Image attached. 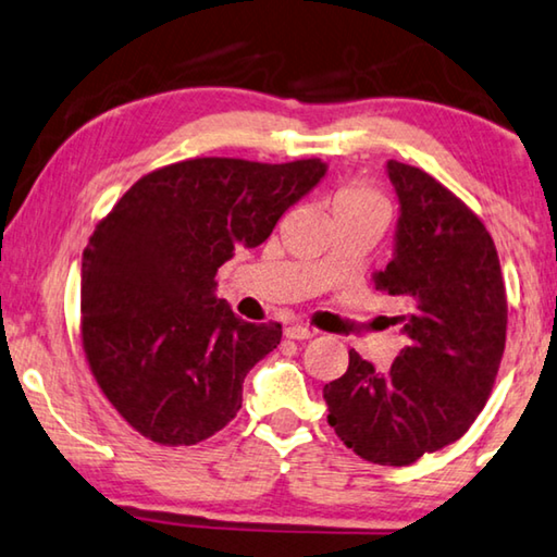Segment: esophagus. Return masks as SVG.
<instances>
[{"label": "esophagus", "instance_id": "1", "mask_svg": "<svg viewBox=\"0 0 557 557\" xmlns=\"http://www.w3.org/2000/svg\"><path fill=\"white\" fill-rule=\"evenodd\" d=\"M285 335L289 339H310V337H314V330L307 325H289V327H285Z\"/></svg>", "mask_w": 557, "mask_h": 557}]
</instances>
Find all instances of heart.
Returning <instances> with one entry per match:
<instances>
[{
  "label": "heart",
  "mask_w": 557,
  "mask_h": 557,
  "mask_svg": "<svg viewBox=\"0 0 557 557\" xmlns=\"http://www.w3.org/2000/svg\"><path fill=\"white\" fill-rule=\"evenodd\" d=\"M360 207H385L383 197H380L375 189L364 185H345L339 187L335 195H332V214L343 210H360Z\"/></svg>",
  "instance_id": "1"
}]
</instances>
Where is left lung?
Listing matches in <instances>:
<instances>
[{"label":"left lung","mask_w":557,"mask_h":557,"mask_svg":"<svg viewBox=\"0 0 557 557\" xmlns=\"http://www.w3.org/2000/svg\"><path fill=\"white\" fill-rule=\"evenodd\" d=\"M400 218L395 250L375 275L400 307L405 347L389 370L350 350L322 389L337 437L377 465H412L460 440L485 408L505 350L508 302L491 232L428 172L387 162Z\"/></svg>","instance_id":"8db88e82"}]
</instances>
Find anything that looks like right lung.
I'll use <instances>...</instances> for the list:
<instances>
[{
  "mask_svg": "<svg viewBox=\"0 0 557 557\" xmlns=\"http://www.w3.org/2000/svg\"><path fill=\"white\" fill-rule=\"evenodd\" d=\"M327 164L197 157L154 170L99 222L82 257V345L107 400L160 445L212 437L280 322L239 320L214 275L272 235Z\"/></svg>",
  "mask_w": 557,
  "mask_h": 557,
  "instance_id": "right-lung-1",
  "label": "right lung"
}]
</instances>
